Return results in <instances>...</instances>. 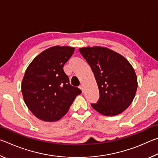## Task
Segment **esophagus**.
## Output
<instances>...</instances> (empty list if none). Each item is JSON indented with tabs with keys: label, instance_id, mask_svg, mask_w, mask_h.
I'll use <instances>...</instances> for the list:
<instances>
[{
	"label": "esophagus",
	"instance_id": "34e87169",
	"mask_svg": "<svg viewBox=\"0 0 158 158\" xmlns=\"http://www.w3.org/2000/svg\"><path fill=\"white\" fill-rule=\"evenodd\" d=\"M79 89L82 90V93H84V86H83V85H79Z\"/></svg>",
	"mask_w": 158,
	"mask_h": 158
}]
</instances>
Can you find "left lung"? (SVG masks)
Instances as JSON below:
<instances>
[{
  "label": "left lung",
  "instance_id": "1",
  "mask_svg": "<svg viewBox=\"0 0 158 158\" xmlns=\"http://www.w3.org/2000/svg\"><path fill=\"white\" fill-rule=\"evenodd\" d=\"M79 51L91 68L100 91V99L91 104L93 108L106 116L124 111L137 89V75L129 61L106 47H83Z\"/></svg>",
  "mask_w": 158,
  "mask_h": 158
}]
</instances>
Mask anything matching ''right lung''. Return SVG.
Instances as JSON below:
<instances>
[{"label":"right lung","instance_id":"add662e5","mask_svg":"<svg viewBox=\"0 0 158 158\" xmlns=\"http://www.w3.org/2000/svg\"><path fill=\"white\" fill-rule=\"evenodd\" d=\"M74 48L54 46L34 58L21 83L23 100L35 116L44 121L60 119L81 90L69 84L63 66Z\"/></svg>","mask_w":158,"mask_h":158}]
</instances>
